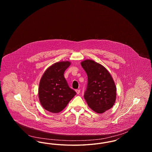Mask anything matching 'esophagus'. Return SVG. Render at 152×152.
<instances>
[{
    "label": "esophagus",
    "mask_w": 152,
    "mask_h": 152,
    "mask_svg": "<svg viewBox=\"0 0 152 152\" xmlns=\"http://www.w3.org/2000/svg\"><path fill=\"white\" fill-rule=\"evenodd\" d=\"M76 93H77V94H79L80 92V89H76Z\"/></svg>",
    "instance_id": "esophagus-1"
}]
</instances>
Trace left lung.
I'll return each mask as SVG.
<instances>
[{
    "mask_svg": "<svg viewBox=\"0 0 152 152\" xmlns=\"http://www.w3.org/2000/svg\"><path fill=\"white\" fill-rule=\"evenodd\" d=\"M81 65L88 76L84 99L88 106L97 113H103L111 108L116 101V87L111 75L100 64L86 60Z\"/></svg>",
    "mask_w": 152,
    "mask_h": 152,
    "instance_id": "obj_1",
    "label": "left lung"
}]
</instances>
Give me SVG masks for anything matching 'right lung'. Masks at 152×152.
<instances>
[{"instance_id": "obj_1", "label": "right lung", "mask_w": 152, "mask_h": 152, "mask_svg": "<svg viewBox=\"0 0 152 152\" xmlns=\"http://www.w3.org/2000/svg\"><path fill=\"white\" fill-rule=\"evenodd\" d=\"M70 65L68 61L54 63L46 69L40 81L39 101L44 108L51 113L61 112L76 94L69 87L64 76Z\"/></svg>"}]
</instances>
